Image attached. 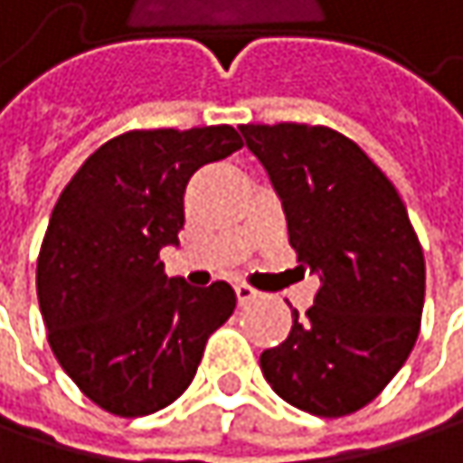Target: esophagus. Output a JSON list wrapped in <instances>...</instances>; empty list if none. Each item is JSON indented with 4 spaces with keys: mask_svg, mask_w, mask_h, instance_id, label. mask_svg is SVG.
<instances>
[{
    "mask_svg": "<svg viewBox=\"0 0 463 463\" xmlns=\"http://www.w3.org/2000/svg\"><path fill=\"white\" fill-rule=\"evenodd\" d=\"M235 298H238V306H249L251 300L260 298V292H254V289L246 287V284H235Z\"/></svg>",
    "mask_w": 463,
    "mask_h": 463,
    "instance_id": "obj_1",
    "label": "esophagus"
}]
</instances>
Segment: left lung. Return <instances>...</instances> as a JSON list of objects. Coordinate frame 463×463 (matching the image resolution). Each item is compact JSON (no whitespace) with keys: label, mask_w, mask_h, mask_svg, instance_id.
<instances>
[{"label":"left lung","mask_w":463,"mask_h":463,"mask_svg":"<svg viewBox=\"0 0 463 463\" xmlns=\"http://www.w3.org/2000/svg\"><path fill=\"white\" fill-rule=\"evenodd\" d=\"M284 206L298 262L319 279L289 337L262 351L270 389L322 418L373 402L416 345L426 265L386 174L324 126H241Z\"/></svg>","instance_id":"obj_1"}]
</instances>
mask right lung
<instances>
[{"mask_svg":"<svg viewBox=\"0 0 463 463\" xmlns=\"http://www.w3.org/2000/svg\"><path fill=\"white\" fill-rule=\"evenodd\" d=\"M235 149L231 126L131 131L101 144L52 209L37 262L47 340L107 413L171 405L193 383L209 335L231 319V284L168 279L160 249L179 246L190 176Z\"/></svg>","mask_w":463,"mask_h":463,"instance_id":"right-lung-1","label":"right lung"}]
</instances>
